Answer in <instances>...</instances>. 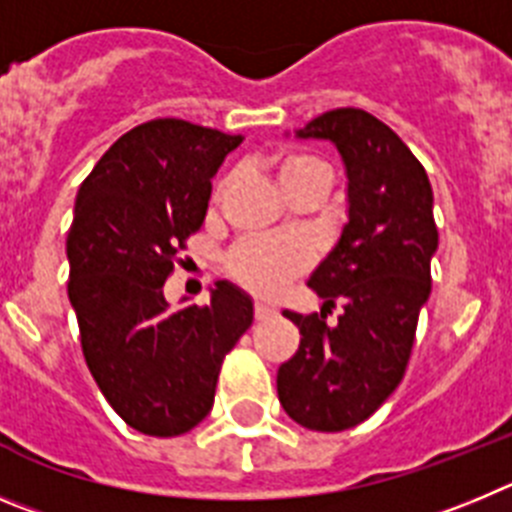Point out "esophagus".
<instances>
[{
    "mask_svg": "<svg viewBox=\"0 0 512 512\" xmlns=\"http://www.w3.org/2000/svg\"><path fill=\"white\" fill-rule=\"evenodd\" d=\"M270 316H275V308L265 306V303H257V306H255V321H267Z\"/></svg>",
    "mask_w": 512,
    "mask_h": 512,
    "instance_id": "esophagus-1",
    "label": "esophagus"
}]
</instances>
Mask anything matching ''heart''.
<instances>
[{
    "instance_id": "heart-1",
    "label": "heart",
    "mask_w": 512,
    "mask_h": 512,
    "mask_svg": "<svg viewBox=\"0 0 512 512\" xmlns=\"http://www.w3.org/2000/svg\"><path fill=\"white\" fill-rule=\"evenodd\" d=\"M278 178L288 196L311 183H331V165L321 155L293 150L278 160ZM229 186V178H219L214 186V204H219ZM311 265V252L298 239L247 237L224 257V270L234 283L262 298H275L288 288L290 280L303 275Z\"/></svg>"
}]
</instances>
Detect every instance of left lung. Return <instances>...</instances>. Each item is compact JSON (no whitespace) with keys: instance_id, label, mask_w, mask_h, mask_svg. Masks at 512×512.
<instances>
[{"instance_id":"8db88e82","label":"left lung","mask_w":512,"mask_h":512,"mask_svg":"<svg viewBox=\"0 0 512 512\" xmlns=\"http://www.w3.org/2000/svg\"><path fill=\"white\" fill-rule=\"evenodd\" d=\"M331 140L349 178V222L311 285L321 313L283 311L301 331L298 352L280 365L285 413L311 431L367 421L400 385L421 306L431 293L439 247L426 168L388 124L365 109H331L298 132ZM342 302L334 327L325 311Z\"/></svg>"}]
</instances>
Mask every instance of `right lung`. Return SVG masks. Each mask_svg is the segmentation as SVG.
I'll use <instances>...</instances> for the list:
<instances>
[{"instance_id": "right-lung-1", "label": "right lung", "mask_w": 512, "mask_h": 512, "mask_svg": "<svg viewBox=\"0 0 512 512\" xmlns=\"http://www.w3.org/2000/svg\"><path fill=\"white\" fill-rule=\"evenodd\" d=\"M239 142L153 119L119 137L78 188L68 298L96 385L140 434L170 439L199 426L224 357L252 326V301L224 280L209 306L170 311L163 296L178 252L204 224L211 178Z\"/></svg>"}]
</instances>
